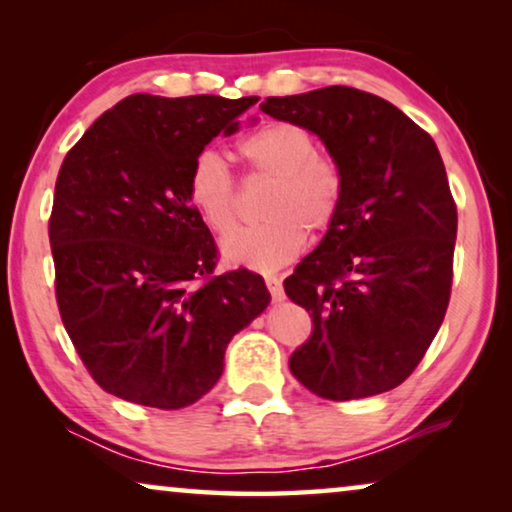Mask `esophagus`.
<instances>
[{"label": "esophagus", "mask_w": 512, "mask_h": 512, "mask_svg": "<svg viewBox=\"0 0 512 512\" xmlns=\"http://www.w3.org/2000/svg\"><path fill=\"white\" fill-rule=\"evenodd\" d=\"M265 286H268L270 296L275 303H282V300L286 298L284 296V286H282V279H279L277 275H265Z\"/></svg>", "instance_id": "1"}]
</instances>
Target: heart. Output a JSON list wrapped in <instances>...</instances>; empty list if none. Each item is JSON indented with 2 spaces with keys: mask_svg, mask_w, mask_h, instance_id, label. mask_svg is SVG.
Masks as SVG:
<instances>
[{
  "mask_svg": "<svg viewBox=\"0 0 512 512\" xmlns=\"http://www.w3.org/2000/svg\"><path fill=\"white\" fill-rule=\"evenodd\" d=\"M254 177L272 179L265 193L263 223L235 230L221 244L228 263L270 272L291 263L307 242V230L326 233L345 200V174L333 158L321 156L310 132L296 123H268L237 144ZM186 200L214 233H228L237 221V188L226 160L202 149L186 174Z\"/></svg>",
  "mask_w": 512,
  "mask_h": 512,
  "instance_id": "obj_1",
  "label": "heart"
}]
</instances>
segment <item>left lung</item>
Returning a JSON list of instances; mask_svg holds the SVG:
<instances>
[{"instance_id":"obj_1","label":"left lung","mask_w":512,"mask_h":512,"mask_svg":"<svg viewBox=\"0 0 512 512\" xmlns=\"http://www.w3.org/2000/svg\"><path fill=\"white\" fill-rule=\"evenodd\" d=\"M317 135L345 174V200L284 291L312 317L291 354L296 380L328 401L408 380L445 319L457 205L438 146L373 93L328 86L261 104Z\"/></svg>"}]
</instances>
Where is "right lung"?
<instances>
[{
  "instance_id": "1",
  "label": "right lung",
  "mask_w": 512,
  "mask_h": 512,
  "mask_svg": "<svg viewBox=\"0 0 512 512\" xmlns=\"http://www.w3.org/2000/svg\"><path fill=\"white\" fill-rule=\"evenodd\" d=\"M256 102L130 95L62 160L48 221L58 310L83 366L123 401L193 405L270 303L256 272L214 275L216 242L186 200L191 160Z\"/></svg>"
}]
</instances>
